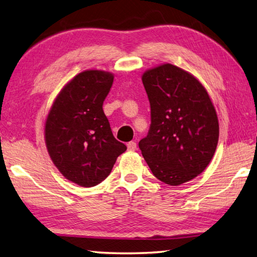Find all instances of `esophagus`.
I'll return each mask as SVG.
<instances>
[{
	"label": "esophagus",
	"mask_w": 257,
	"mask_h": 257,
	"mask_svg": "<svg viewBox=\"0 0 257 257\" xmlns=\"http://www.w3.org/2000/svg\"><path fill=\"white\" fill-rule=\"evenodd\" d=\"M127 147H128V151L129 152H134V151H136L137 144L135 143V142H130V143L127 144Z\"/></svg>",
	"instance_id": "34e87169"
}]
</instances>
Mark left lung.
I'll return each mask as SVG.
<instances>
[{"label": "left lung", "instance_id": "1", "mask_svg": "<svg viewBox=\"0 0 257 257\" xmlns=\"http://www.w3.org/2000/svg\"><path fill=\"white\" fill-rule=\"evenodd\" d=\"M142 80L152 123L139 148L158 180L183 184L201 174L214 155L219 139L216 109L198 78L175 65L147 69Z\"/></svg>", "mask_w": 257, "mask_h": 257}]
</instances>
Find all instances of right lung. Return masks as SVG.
I'll return each instance as SVG.
<instances>
[{
    "label": "right lung",
    "instance_id": "add662e5",
    "mask_svg": "<svg viewBox=\"0 0 257 257\" xmlns=\"http://www.w3.org/2000/svg\"><path fill=\"white\" fill-rule=\"evenodd\" d=\"M113 77L99 69L77 74L56 96L46 119L51 161L65 179L84 188L101 183L127 149L113 137L102 108Z\"/></svg>",
    "mask_w": 257,
    "mask_h": 257
}]
</instances>
